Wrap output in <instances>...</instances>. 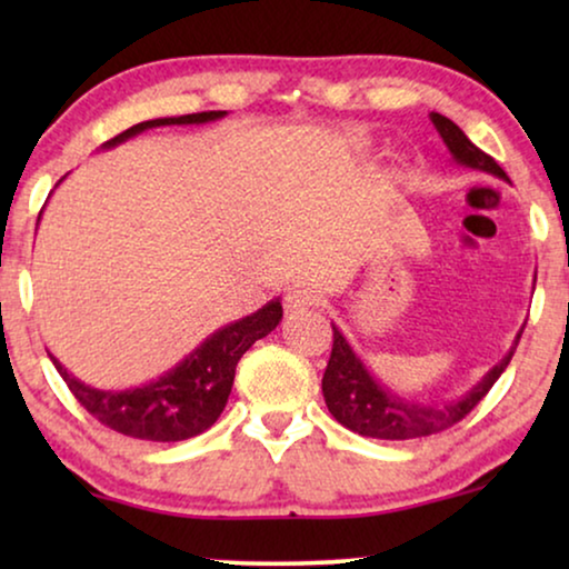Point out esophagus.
<instances>
[{"label": "esophagus", "mask_w": 569, "mask_h": 569, "mask_svg": "<svg viewBox=\"0 0 569 569\" xmlns=\"http://www.w3.org/2000/svg\"><path fill=\"white\" fill-rule=\"evenodd\" d=\"M321 298L308 287H292L290 292L284 295V310L287 313H306V310L316 308Z\"/></svg>", "instance_id": "34e87169"}]
</instances>
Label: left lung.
<instances>
[{"label": "left lung", "mask_w": 569, "mask_h": 569, "mask_svg": "<svg viewBox=\"0 0 569 569\" xmlns=\"http://www.w3.org/2000/svg\"><path fill=\"white\" fill-rule=\"evenodd\" d=\"M435 129L440 131L442 142L448 144L450 154L456 162H461L466 168L485 170L497 178H505V170L497 166L495 158H489L487 152H481L453 121L446 119L440 113H430ZM333 329V347L329 365L323 372V399L326 407L337 419L339 425H345L347 430H352L362 438H378V440H411V438H427V435L442 432L448 427L469 415L477 403L489 393V388L497 383V378L502 376L516 352L520 333L516 337V345L477 386L471 388L463 399L450 401L446 407H427V403H415L401 399L391 391H386L376 378L370 376L360 357L352 352V347L347 345V339L341 337V331L331 323Z\"/></svg>", "instance_id": "obj_1"}]
</instances>
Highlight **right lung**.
<instances>
[{"label": "right lung", "mask_w": 569, "mask_h": 569, "mask_svg": "<svg viewBox=\"0 0 569 569\" xmlns=\"http://www.w3.org/2000/svg\"><path fill=\"white\" fill-rule=\"evenodd\" d=\"M224 111H201L173 119H152L121 131L103 147H116L144 129L170 127V123H207L222 119ZM282 321V302L271 300L256 313L214 331L212 337L193 349L183 362L160 376L152 383L127 388V391H100L69 376L64 365L51 357L59 376L64 378L74 399L111 430L137 440L178 442L201 435L217 422L228 403L238 360Z\"/></svg>", "instance_id": "obj_1"}]
</instances>
